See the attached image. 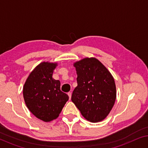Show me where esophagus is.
Here are the masks:
<instances>
[{"mask_svg":"<svg viewBox=\"0 0 148 148\" xmlns=\"http://www.w3.org/2000/svg\"><path fill=\"white\" fill-rule=\"evenodd\" d=\"M68 96H69V99L71 100V95H72V94H71V92H68Z\"/></svg>","mask_w":148,"mask_h":148,"instance_id":"obj_1","label":"esophagus"}]
</instances>
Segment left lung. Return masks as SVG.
Instances as JSON below:
<instances>
[{"instance_id": "left-lung-1", "label": "left lung", "mask_w": 148, "mask_h": 148, "mask_svg": "<svg viewBox=\"0 0 148 148\" xmlns=\"http://www.w3.org/2000/svg\"><path fill=\"white\" fill-rule=\"evenodd\" d=\"M77 86L73 92L71 100L82 116L92 123L106 118L114 106L116 90L112 74L94 57L75 62Z\"/></svg>"}]
</instances>
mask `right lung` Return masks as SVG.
I'll return each mask as SVG.
<instances>
[{"instance_id":"right-lung-1","label":"right lung","mask_w":148,"mask_h":148,"mask_svg":"<svg viewBox=\"0 0 148 148\" xmlns=\"http://www.w3.org/2000/svg\"><path fill=\"white\" fill-rule=\"evenodd\" d=\"M57 62H42L34 68L23 88L25 103L36 118L50 122L57 119L69 96L60 91V82L52 78Z\"/></svg>"}]
</instances>
